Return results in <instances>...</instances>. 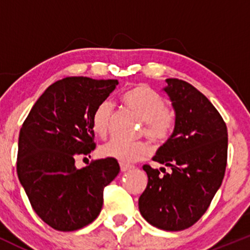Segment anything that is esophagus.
<instances>
[{"label":"esophagus","instance_id":"esophagus-1","mask_svg":"<svg viewBox=\"0 0 250 250\" xmlns=\"http://www.w3.org/2000/svg\"><path fill=\"white\" fill-rule=\"evenodd\" d=\"M120 168H121V171H128L134 167L131 165H125V163H120Z\"/></svg>","mask_w":250,"mask_h":250}]
</instances>
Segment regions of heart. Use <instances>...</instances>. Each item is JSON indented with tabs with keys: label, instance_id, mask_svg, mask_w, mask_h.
Wrapping results in <instances>:
<instances>
[{
	"label": "heart",
	"instance_id": "heart-1",
	"mask_svg": "<svg viewBox=\"0 0 250 250\" xmlns=\"http://www.w3.org/2000/svg\"><path fill=\"white\" fill-rule=\"evenodd\" d=\"M123 103L131 113L146 122L145 133L154 142H162L170 134L174 125L173 114L167 109V101L161 94L146 84H136L123 93ZM113 115V103L109 100L102 101L94 110L91 127L99 136H105ZM102 156L120 163H134L147 159L151 149L147 143L134 145L111 140L100 149Z\"/></svg>",
	"mask_w": 250,
	"mask_h": 250
}]
</instances>
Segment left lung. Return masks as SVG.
Listing matches in <instances>:
<instances>
[{
	"label": "left lung",
	"instance_id": "1",
	"mask_svg": "<svg viewBox=\"0 0 250 250\" xmlns=\"http://www.w3.org/2000/svg\"><path fill=\"white\" fill-rule=\"evenodd\" d=\"M162 89L175 113L171 136L159 148L155 162L171 169L143 166L148 185L139 199L140 213L156 228L179 231L206 213L225 177L228 150L226 123L211 102L188 82L166 80Z\"/></svg>",
	"mask_w": 250,
	"mask_h": 250
}]
</instances>
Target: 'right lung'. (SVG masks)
<instances>
[{
  "label": "right lung",
  "mask_w": 250,
  "mask_h": 250,
  "mask_svg": "<svg viewBox=\"0 0 250 250\" xmlns=\"http://www.w3.org/2000/svg\"><path fill=\"white\" fill-rule=\"evenodd\" d=\"M117 84L83 76L60 80L39 97L20 130L19 180L35 213L56 230L93 222L102 209L103 189L120 173L116 160L108 157L75 166L76 156L95 149L94 110Z\"/></svg>",
  "instance_id": "obj_1"
}]
</instances>
